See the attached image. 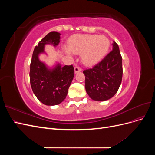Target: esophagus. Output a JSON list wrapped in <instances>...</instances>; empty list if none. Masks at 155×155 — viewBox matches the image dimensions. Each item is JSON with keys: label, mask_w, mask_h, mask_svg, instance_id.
I'll return each mask as SVG.
<instances>
[{"label": "esophagus", "mask_w": 155, "mask_h": 155, "mask_svg": "<svg viewBox=\"0 0 155 155\" xmlns=\"http://www.w3.org/2000/svg\"><path fill=\"white\" fill-rule=\"evenodd\" d=\"M81 68H79L78 66H76V67H74V72H75V73H78V72H81Z\"/></svg>", "instance_id": "1"}]
</instances>
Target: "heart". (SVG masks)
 I'll list each match as a JSON object with an SVG mask.
<instances>
[{"instance_id": "b5f03b06", "label": "heart", "mask_w": 155, "mask_h": 155, "mask_svg": "<svg viewBox=\"0 0 155 155\" xmlns=\"http://www.w3.org/2000/svg\"><path fill=\"white\" fill-rule=\"evenodd\" d=\"M110 43L106 37L97 35H76L69 41L68 48H64L69 55L81 54L82 63L92 66L104 57L109 48Z\"/></svg>"}]
</instances>
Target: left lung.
<instances>
[{
    "instance_id": "left-lung-1",
    "label": "left lung",
    "mask_w": 155,
    "mask_h": 155,
    "mask_svg": "<svg viewBox=\"0 0 155 155\" xmlns=\"http://www.w3.org/2000/svg\"><path fill=\"white\" fill-rule=\"evenodd\" d=\"M112 50L92 68L83 71L85 89L92 100L105 101L113 97L118 91L122 79V58L116 42Z\"/></svg>"
}]
</instances>
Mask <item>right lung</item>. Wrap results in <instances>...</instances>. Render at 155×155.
I'll list each match as a JSON object with an SVG mask.
<instances>
[{
  "label": "right lung",
  "mask_w": 155,
  "mask_h": 155,
  "mask_svg": "<svg viewBox=\"0 0 155 155\" xmlns=\"http://www.w3.org/2000/svg\"><path fill=\"white\" fill-rule=\"evenodd\" d=\"M60 35L59 32L51 31L42 39L34 48L30 63V80L32 91L37 99L48 106L59 105L66 98L74 76L72 65L62 67L56 63L50 67L39 59L40 54H46L45 45L56 47L59 45Z\"/></svg>",
  "instance_id": "right-lung-1"
}]
</instances>
